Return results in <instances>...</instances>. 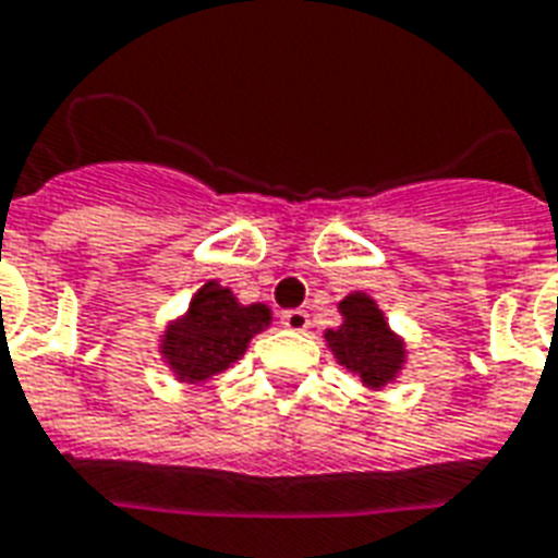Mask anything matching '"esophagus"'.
<instances>
[{"label": "esophagus", "instance_id": "esophagus-1", "mask_svg": "<svg viewBox=\"0 0 558 558\" xmlns=\"http://www.w3.org/2000/svg\"><path fill=\"white\" fill-rule=\"evenodd\" d=\"M280 325H283L287 331L304 333L307 328H311V313L307 311H283V316H280Z\"/></svg>", "mask_w": 558, "mask_h": 558}]
</instances>
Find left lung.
Returning a JSON list of instances; mask_svg holds the SVG:
<instances>
[{"mask_svg": "<svg viewBox=\"0 0 558 558\" xmlns=\"http://www.w3.org/2000/svg\"><path fill=\"white\" fill-rule=\"evenodd\" d=\"M342 325L325 331V342L333 357L349 373L361 375L366 387L390 384L405 366V342L399 340L366 292H352L340 301Z\"/></svg>", "mask_w": 558, "mask_h": 558, "instance_id": "1", "label": "left lung"}]
</instances>
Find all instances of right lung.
<instances>
[{"label": "right lung", "mask_w": 558, "mask_h": 558, "mask_svg": "<svg viewBox=\"0 0 558 558\" xmlns=\"http://www.w3.org/2000/svg\"><path fill=\"white\" fill-rule=\"evenodd\" d=\"M268 322L271 311L266 304H239L227 287L206 280L189 311L165 328L159 352L180 381L201 384L233 366Z\"/></svg>", "instance_id": "obj_1"}]
</instances>
